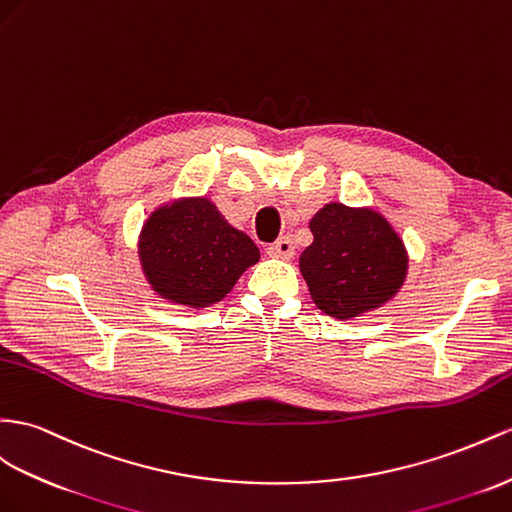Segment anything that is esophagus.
Returning a JSON list of instances; mask_svg holds the SVG:
<instances>
[{
  "label": "esophagus",
  "mask_w": 512,
  "mask_h": 512,
  "mask_svg": "<svg viewBox=\"0 0 512 512\" xmlns=\"http://www.w3.org/2000/svg\"><path fill=\"white\" fill-rule=\"evenodd\" d=\"M268 255L270 257H279V259H292L294 257V242L287 238V235H283V238L274 240L272 244H268Z\"/></svg>",
  "instance_id": "obj_1"
}]
</instances>
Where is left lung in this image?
I'll use <instances>...</instances> for the list:
<instances>
[{
  "instance_id": "left-lung-1",
  "label": "left lung",
  "mask_w": 512,
  "mask_h": 512,
  "mask_svg": "<svg viewBox=\"0 0 512 512\" xmlns=\"http://www.w3.org/2000/svg\"><path fill=\"white\" fill-rule=\"evenodd\" d=\"M309 229L313 242L300 255V272L326 316L350 320L396 296L409 259L381 214L329 203Z\"/></svg>"
}]
</instances>
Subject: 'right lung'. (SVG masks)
<instances>
[{
	"label": "right lung",
	"instance_id": "1",
	"mask_svg": "<svg viewBox=\"0 0 512 512\" xmlns=\"http://www.w3.org/2000/svg\"><path fill=\"white\" fill-rule=\"evenodd\" d=\"M138 253L153 290L170 303L209 307L225 298L259 248L209 199H183L149 216Z\"/></svg>",
	"mask_w": 512,
	"mask_h": 512
}]
</instances>
